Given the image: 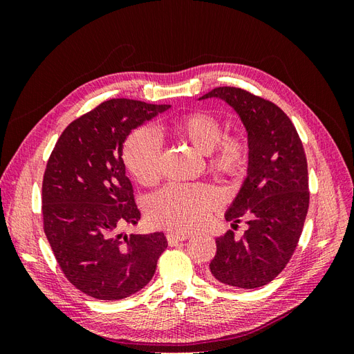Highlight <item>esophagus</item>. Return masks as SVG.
<instances>
[{
    "mask_svg": "<svg viewBox=\"0 0 354 354\" xmlns=\"http://www.w3.org/2000/svg\"><path fill=\"white\" fill-rule=\"evenodd\" d=\"M190 238V234L186 233H168L167 234V241L169 245H177L178 242H183Z\"/></svg>",
    "mask_w": 354,
    "mask_h": 354,
    "instance_id": "34e87169",
    "label": "esophagus"
}]
</instances>
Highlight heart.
<instances>
[{
    "mask_svg": "<svg viewBox=\"0 0 354 354\" xmlns=\"http://www.w3.org/2000/svg\"><path fill=\"white\" fill-rule=\"evenodd\" d=\"M176 131L199 152L211 153L209 164L218 173L239 177L250 162V142L243 134H224L217 115L196 111L181 116ZM162 145L151 127L137 128L124 146V162L128 171L143 185H151L160 176ZM220 203L218 192L209 185L169 183L147 201V216L155 226L189 232L207 220L208 212Z\"/></svg>",
    "mask_w": 354,
    "mask_h": 354,
    "instance_id": "obj_1",
    "label": "heart"
}]
</instances>
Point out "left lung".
I'll list each match as a JSON object with an SVG mask.
<instances>
[{"label":"left lung","mask_w":354,"mask_h":354,"mask_svg":"<svg viewBox=\"0 0 354 354\" xmlns=\"http://www.w3.org/2000/svg\"><path fill=\"white\" fill-rule=\"evenodd\" d=\"M226 102L248 133L250 162L239 194L226 211L233 229L246 220L241 239L229 230L216 239L211 274L224 285L254 289L272 282L291 259L308 209L304 147L294 124L274 103L236 87L199 97Z\"/></svg>","instance_id":"left-lung-1"}]
</instances>
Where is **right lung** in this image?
Here are the masks:
<instances>
[{"mask_svg":"<svg viewBox=\"0 0 354 354\" xmlns=\"http://www.w3.org/2000/svg\"><path fill=\"white\" fill-rule=\"evenodd\" d=\"M169 104L106 100L71 122L53 149L42 180V218L53 252L81 292L116 301L140 291L168 246L162 232L127 234L140 220L122 147L134 128Z\"/></svg>","mask_w":354,"mask_h":354,"instance_id":"right-lung-1","label":"right lung"}]
</instances>
